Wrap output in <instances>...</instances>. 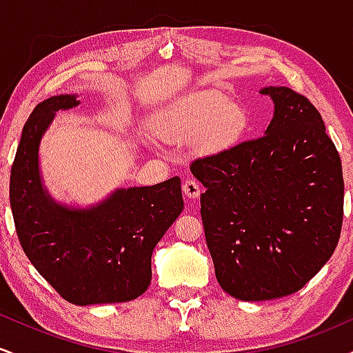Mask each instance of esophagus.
I'll list each match as a JSON object with an SVG mask.
<instances>
[{
	"label": "esophagus",
	"mask_w": 353,
	"mask_h": 353,
	"mask_svg": "<svg viewBox=\"0 0 353 353\" xmlns=\"http://www.w3.org/2000/svg\"><path fill=\"white\" fill-rule=\"evenodd\" d=\"M182 190H184V196H188L189 199H197L201 196V185L199 182L194 179H188L182 184Z\"/></svg>",
	"instance_id": "esophagus-1"
}]
</instances>
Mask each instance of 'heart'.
<instances>
[{"mask_svg":"<svg viewBox=\"0 0 353 353\" xmlns=\"http://www.w3.org/2000/svg\"><path fill=\"white\" fill-rule=\"evenodd\" d=\"M247 116L241 104L217 91H201L181 99L154 119V131L169 143L196 139L202 152H217L237 143Z\"/></svg>","mask_w":353,"mask_h":353,"instance_id":"1","label":"heart"}]
</instances>
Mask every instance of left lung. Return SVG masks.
<instances>
[{"instance_id":"1","label":"left lung","mask_w":353,"mask_h":353,"mask_svg":"<svg viewBox=\"0 0 353 353\" xmlns=\"http://www.w3.org/2000/svg\"><path fill=\"white\" fill-rule=\"evenodd\" d=\"M261 94L275 104L264 136L190 164L217 282L247 302L301 290L334 254L343 219L342 163L317 108L290 88Z\"/></svg>"}]
</instances>
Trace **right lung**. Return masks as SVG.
Returning a JSON list of instances; mask_svg holds the SVG:
<instances>
[{"instance_id":"right-lung-1","label":"right lung","mask_w":353,"mask_h":353,"mask_svg":"<svg viewBox=\"0 0 353 353\" xmlns=\"http://www.w3.org/2000/svg\"><path fill=\"white\" fill-rule=\"evenodd\" d=\"M72 94L52 96L23 128L10 177V204L24 254L64 301L74 305L137 299L151 283V257L184 209L181 179L117 189L89 209L58 204L43 188L38 151L59 109Z\"/></svg>"}]
</instances>
